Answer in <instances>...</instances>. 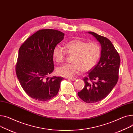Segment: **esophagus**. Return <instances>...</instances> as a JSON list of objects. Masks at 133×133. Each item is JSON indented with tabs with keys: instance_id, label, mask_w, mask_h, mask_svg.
Listing matches in <instances>:
<instances>
[{
	"instance_id": "esophagus-1",
	"label": "esophagus",
	"mask_w": 133,
	"mask_h": 133,
	"mask_svg": "<svg viewBox=\"0 0 133 133\" xmlns=\"http://www.w3.org/2000/svg\"><path fill=\"white\" fill-rule=\"evenodd\" d=\"M68 79H69V80H71V81H75L76 79V78H68Z\"/></svg>"
}]
</instances>
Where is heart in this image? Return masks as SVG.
<instances>
[{"mask_svg": "<svg viewBox=\"0 0 133 133\" xmlns=\"http://www.w3.org/2000/svg\"><path fill=\"white\" fill-rule=\"evenodd\" d=\"M64 50L59 45L52 51V57L57 64L65 61L66 54L73 56L71 64H65L57 69V73L61 76L71 78L82 70L87 72L94 68L98 63L101 55V47L96 42H87L75 39L66 43Z\"/></svg>", "mask_w": 133, "mask_h": 133, "instance_id": "1", "label": "heart"}]
</instances>
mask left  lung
<instances>
[{
    "label": "left lung",
    "mask_w": 133,
    "mask_h": 133,
    "mask_svg": "<svg viewBox=\"0 0 133 133\" xmlns=\"http://www.w3.org/2000/svg\"><path fill=\"white\" fill-rule=\"evenodd\" d=\"M88 33L99 42L102 52L98 64L88 72L87 77L83 78L84 87L77 95L85 103H94L105 98L116 85L119 78L120 58L109 39L94 32Z\"/></svg>",
    "instance_id": "1"
}]
</instances>
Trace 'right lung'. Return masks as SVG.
I'll return each mask as SVG.
<instances>
[{"instance_id":"1","label":"right lung","mask_w":133,"mask_h":133,"mask_svg":"<svg viewBox=\"0 0 133 133\" xmlns=\"http://www.w3.org/2000/svg\"><path fill=\"white\" fill-rule=\"evenodd\" d=\"M65 34L55 29H42L27 38L19 50L16 73L21 85L31 98L45 102L58 92L62 77H48L54 70L52 51Z\"/></svg>"}]
</instances>
